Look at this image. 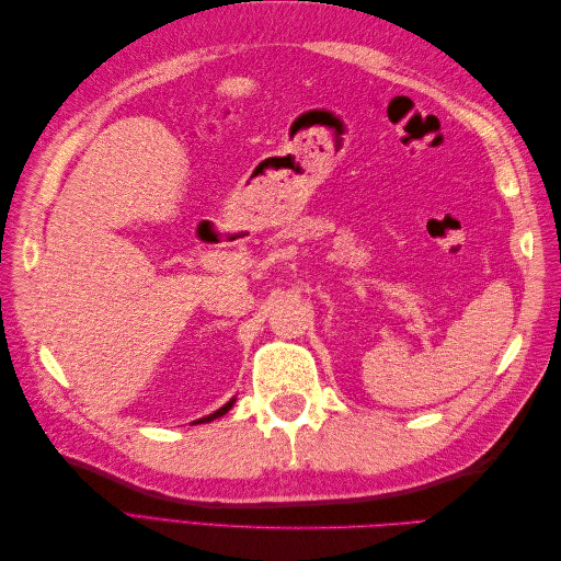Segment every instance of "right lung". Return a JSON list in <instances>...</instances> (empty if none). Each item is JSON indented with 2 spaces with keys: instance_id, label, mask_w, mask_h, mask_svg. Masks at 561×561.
Listing matches in <instances>:
<instances>
[{
  "instance_id": "1",
  "label": "right lung",
  "mask_w": 561,
  "mask_h": 561,
  "mask_svg": "<svg viewBox=\"0 0 561 561\" xmlns=\"http://www.w3.org/2000/svg\"><path fill=\"white\" fill-rule=\"evenodd\" d=\"M233 407V400H229L225 407H219V410L215 412V414H208V416H203V419H198V421H194V423H208V421H213V419H219V416H225L229 410Z\"/></svg>"
}]
</instances>
